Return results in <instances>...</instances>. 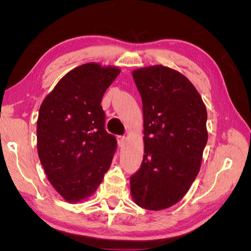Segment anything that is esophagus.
Listing matches in <instances>:
<instances>
[{
  "instance_id": "1",
  "label": "esophagus",
  "mask_w": 251,
  "mask_h": 251,
  "mask_svg": "<svg viewBox=\"0 0 251 251\" xmlns=\"http://www.w3.org/2000/svg\"><path fill=\"white\" fill-rule=\"evenodd\" d=\"M126 140V137H125V136H118V137H117V141H118V146H119V148H123V147H125Z\"/></svg>"
}]
</instances>
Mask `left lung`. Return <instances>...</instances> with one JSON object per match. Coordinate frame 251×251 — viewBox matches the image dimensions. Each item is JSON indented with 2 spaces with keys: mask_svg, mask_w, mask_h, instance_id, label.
I'll use <instances>...</instances> for the list:
<instances>
[{
  "mask_svg": "<svg viewBox=\"0 0 251 251\" xmlns=\"http://www.w3.org/2000/svg\"><path fill=\"white\" fill-rule=\"evenodd\" d=\"M132 74L142 100L144 155L131 195L138 206L161 210L183 198L200 171L207 112L180 72L157 65Z\"/></svg>",
  "mask_w": 251,
  "mask_h": 251,
  "instance_id": "left-lung-1",
  "label": "left lung"
}]
</instances>
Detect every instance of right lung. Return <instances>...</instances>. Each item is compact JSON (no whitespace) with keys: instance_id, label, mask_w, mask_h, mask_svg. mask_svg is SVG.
<instances>
[{"instance_id":"right-lung-1","label":"right lung","mask_w":251,"mask_h":251,"mask_svg":"<svg viewBox=\"0 0 251 251\" xmlns=\"http://www.w3.org/2000/svg\"><path fill=\"white\" fill-rule=\"evenodd\" d=\"M120 73L88 63L68 72L46 96L37 118V153L51 185L76 203L96 192L110 169L116 138L104 128L101 98Z\"/></svg>"}]
</instances>
